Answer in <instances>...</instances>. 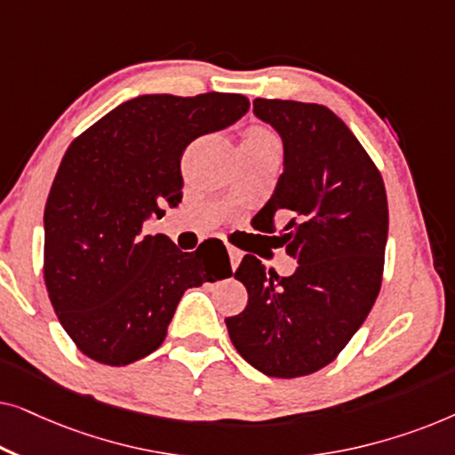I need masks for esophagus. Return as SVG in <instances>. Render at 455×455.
Returning a JSON list of instances; mask_svg holds the SVG:
<instances>
[{"mask_svg": "<svg viewBox=\"0 0 455 455\" xmlns=\"http://www.w3.org/2000/svg\"><path fill=\"white\" fill-rule=\"evenodd\" d=\"M228 254H229V263H232V269H235V267H238L240 260H242V252L238 251V248L228 246Z\"/></svg>", "mask_w": 455, "mask_h": 455, "instance_id": "1", "label": "esophagus"}]
</instances>
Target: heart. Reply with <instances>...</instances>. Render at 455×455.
Masks as SVG:
<instances>
[{"label": "heart", "mask_w": 455, "mask_h": 455, "mask_svg": "<svg viewBox=\"0 0 455 455\" xmlns=\"http://www.w3.org/2000/svg\"><path fill=\"white\" fill-rule=\"evenodd\" d=\"M246 139H252V140H275V136H273L267 128H254V130H251V132H248Z\"/></svg>", "instance_id": "b5f03b06"}]
</instances>
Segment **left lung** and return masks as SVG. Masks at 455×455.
Here are the masks:
<instances>
[{"mask_svg": "<svg viewBox=\"0 0 455 455\" xmlns=\"http://www.w3.org/2000/svg\"><path fill=\"white\" fill-rule=\"evenodd\" d=\"M252 111L283 142V173L254 220L273 232L275 217H290L282 238L298 267L279 277L246 254L234 277L248 304L226 325L248 364L294 379L331 363L369 316L381 290L387 195L369 153L325 105L254 99Z\"/></svg>", "mask_w": 455, "mask_h": 455, "instance_id": "1", "label": "left lung"}]
</instances>
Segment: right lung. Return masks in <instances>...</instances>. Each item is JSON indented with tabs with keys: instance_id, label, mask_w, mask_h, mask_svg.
<instances>
[{
	"instance_id": "right-lung-1",
	"label": "right lung",
	"mask_w": 455,
	"mask_h": 455,
	"mask_svg": "<svg viewBox=\"0 0 455 455\" xmlns=\"http://www.w3.org/2000/svg\"><path fill=\"white\" fill-rule=\"evenodd\" d=\"M248 108L234 92L140 95L68 147L43 217V273L61 327L89 358L124 366L148 356L186 290L232 275L221 240L182 252L142 223L182 201L184 148Z\"/></svg>"
}]
</instances>
